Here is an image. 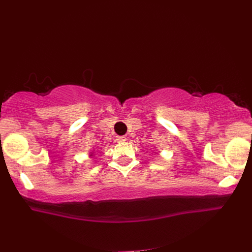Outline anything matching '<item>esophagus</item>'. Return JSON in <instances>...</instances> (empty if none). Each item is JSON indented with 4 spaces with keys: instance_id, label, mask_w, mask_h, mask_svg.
<instances>
[{
    "instance_id": "esophagus-1",
    "label": "esophagus",
    "mask_w": 252,
    "mask_h": 252,
    "mask_svg": "<svg viewBox=\"0 0 252 252\" xmlns=\"http://www.w3.org/2000/svg\"><path fill=\"white\" fill-rule=\"evenodd\" d=\"M127 139L125 138L124 136H118L116 138V142H118V144H122V142H125Z\"/></svg>"
}]
</instances>
